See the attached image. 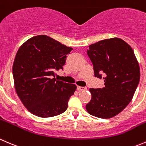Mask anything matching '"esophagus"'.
<instances>
[{"instance_id": "obj_1", "label": "esophagus", "mask_w": 146, "mask_h": 146, "mask_svg": "<svg viewBox=\"0 0 146 146\" xmlns=\"http://www.w3.org/2000/svg\"><path fill=\"white\" fill-rule=\"evenodd\" d=\"M77 90L79 91V92H82V91H85V90H86V87H84V86H77Z\"/></svg>"}]
</instances>
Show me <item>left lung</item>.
<instances>
[{"label":"left lung","instance_id":"8db88e82","mask_svg":"<svg viewBox=\"0 0 146 146\" xmlns=\"http://www.w3.org/2000/svg\"><path fill=\"white\" fill-rule=\"evenodd\" d=\"M87 54L94 76L103 77L104 86L90 88L92 99L86 105L89 114L109 119L119 114L132 100L140 81V67L131 46L118 37L89 46Z\"/></svg>","mask_w":146,"mask_h":146}]
</instances>
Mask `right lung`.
Masks as SVG:
<instances>
[{
	"label": "right lung",
	"instance_id": "right-lung-1",
	"mask_svg": "<svg viewBox=\"0 0 146 146\" xmlns=\"http://www.w3.org/2000/svg\"><path fill=\"white\" fill-rule=\"evenodd\" d=\"M72 50L44 35L31 37L18 49L13 65L14 86L31 113L48 118L67 110L76 86L57 80L54 72L63 70Z\"/></svg>",
	"mask_w": 146,
	"mask_h": 146
}]
</instances>
